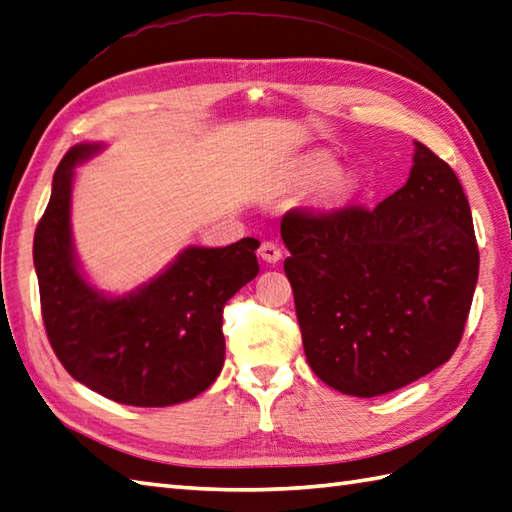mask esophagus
<instances>
[{
	"label": "esophagus",
	"mask_w": 512,
	"mask_h": 512,
	"mask_svg": "<svg viewBox=\"0 0 512 512\" xmlns=\"http://www.w3.org/2000/svg\"><path fill=\"white\" fill-rule=\"evenodd\" d=\"M259 257L264 259V262H268V264H277L279 259H281V248H279V244H275V242H262V246H259Z\"/></svg>",
	"instance_id": "1"
}]
</instances>
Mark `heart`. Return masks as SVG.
I'll return each instance as SVG.
<instances>
[{"mask_svg":"<svg viewBox=\"0 0 512 512\" xmlns=\"http://www.w3.org/2000/svg\"><path fill=\"white\" fill-rule=\"evenodd\" d=\"M328 167V165H323V169ZM332 189L336 191V193H341V195H347L350 193L352 189H354V180L350 178V176H339L334 180V184H332Z\"/></svg>","mask_w":512,"mask_h":512,"instance_id":"heart-1","label":"heart"}]
</instances>
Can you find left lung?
Returning a JSON list of instances; mask_svg holds the SVG:
<instances>
[{"instance_id": "left-lung-1", "label": "left lung", "mask_w": 512, "mask_h": 512, "mask_svg": "<svg viewBox=\"0 0 512 512\" xmlns=\"http://www.w3.org/2000/svg\"><path fill=\"white\" fill-rule=\"evenodd\" d=\"M281 239L303 350L325 385L389 394L460 345L480 253L462 184L429 147L416 143L407 184L376 209H292Z\"/></svg>"}]
</instances>
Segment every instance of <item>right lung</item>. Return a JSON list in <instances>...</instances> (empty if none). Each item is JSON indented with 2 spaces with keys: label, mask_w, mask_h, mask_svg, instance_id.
Instances as JSON below:
<instances>
[{
  "label": "right lung",
  "mask_w": 512,
  "mask_h": 512,
  "mask_svg": "<svg viewBox=\"0 0 512 512\" xmlns=\"http://www.w3.org/2000/svg\"><path fill=\"white\" fill-rule=\"evenodd\" d=\"M101 147L74 145L54 171L32 246L43 325L65 372L96 394L132 407L178 405L222 372V312L257 277L259 242L189 246L149 284L103 295L81 273L70 226L74 167Z\"/></svg>",
  "instance_id": "1"
}]
</instances>
